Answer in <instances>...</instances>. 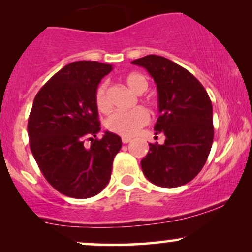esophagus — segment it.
I'll return each instance as SVG.
<instances>
[{
  "instance_id": "obj_1",
  "label": "esophagus",
  "mask_w": 252,
  "mask_h": 252,
  "mask_svg": "<svg viewBox=\"0 0 252 252\" xmlns=\"http://www.w3.org/2000/svg\"><path fill=\"white\" fill-rule=\"evenodd\" d=\"M130 141H131V138H130V137H126V136H124V137H122V142H123L124 144L129 143Z\"/></svg>"
}]
</instances>
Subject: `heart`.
Here are the masks:
<instances>
[{
	"mask_svg": "<svg viewBox=\"0 0 252 252\" xmlns=\"http://www.w3.org/2000/svg\"><path fill=\"white\" fill-rule=\"evenodd\" d=\"M126 86L135 92L136 94H142L147 89H148V82L142 74L131 73L126 78ZM97 109L100 112H106L110 109V102L108 96V86L106 84H100L97 88L96 96ZM149 121V115L146 109L137 106V108L130 110L126 112H114L110 115L106 120L105 126L109 131L121 136H132L143 128Z\"/></svg>",
	"mask_w": 252,
	"mask_h": 252,
	"instance_id": "1",
	"label": "heart"
}]
</instances>
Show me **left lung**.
Here are the masks:
<instances>
[{
	"label": "left lung",
	"instance_id": "1",
	"mask_svg": "<svg viewBox=\"0 0 252 252\" xmlns=\"http://www.w3.org/2000/svg\"><path fill=\"white\" fill-rule=\"evenodd\" d=\"M131 63L146 68L156 83L160 116L154 129L166 136L163 144L149 143L141 161L143 174L156 186H182L200 173L212 147L209 94L190 72L167 58L150 54Z\"/></svg>",
	"mask_w": 252,
	"mask_h": 252
}]
</instances>
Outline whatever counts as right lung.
Segmentation results:
<instances>
[{
	"label": "right lung",
	"instance_id": "obj_1",
	"mask_svg": "<svg viewBox=\"0 0 252 252\" xmlns=\"http://www.w3.org/2000/svg\"><path fill=\"white\" fill-rule=\"evenodd\" d=\"M111 70L109 63H71L34 98L28 118L31 150L46 180L63 195L91 198L110 180L122 140L109 131L97 137L100 122L94 96ZM86 139L92 141L90 147Z\"/></svg>",
	"mask_w": 252,
	"mask_h": 252
}]
</instances>
